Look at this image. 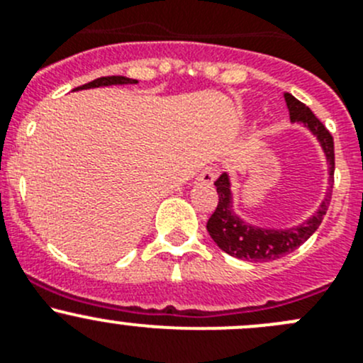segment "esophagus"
Segmentation results:
<instances>
[{
    "mask_svg": "<svg viewBox=\"0 0 363 363\" xmlns=\"http://www.w3.org/2000/svg\"><path fill=\"white\" fill-rule=\"evenodd\" d=\"M215 180H217V173H215L213 167H206V169H203V173L197 177V182L204 183V185H211Z\"/></svg>",
    "mask_w": 363,
    "mask_h": 363,
    "instance_id": "esophagus-1",
    "label": "esophagus"
}]
</instances>
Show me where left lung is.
<instances>
[{"instance_id": "1", "label": "left lung", "mask_w": 363, "mask_h": 363, "mask_svg": "<svg viewBox=\"0 0 363 363\" xmlns=\"http://www.w3.org/2000/svg\"><path fill=\"white\" fill-rule=\"evenodd\" d=\"M286 106H288L291 123H300L318 139L325 159L328 162V192L321 201L314 215L303 220L302 224L291 225V228H263L252 222H247L235 211V199H233L231 180L229 174L224 173L217 182L218 204L213 215L208 220L206 229L211 240L224 250L225 254L238 259L254 261V263H264L284 257L298 249L302 243L307 242L312 233L319 228L323 217L326 215L332 196L333 185V169H335V155H333V138L326 130L325 125L314 116L305 104L296 100L291 93H284Z\"/></svg>"}]
</instances>
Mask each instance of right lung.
<instances>
[{"label":"right lung","instance_id":"1","mask_svg":"<svg viewBox=\"0 0 363 363\" xmlns=\"http://www.w3.org/2000/svg\"><path fill=\"white\" fill-rule=\"evenodd\" d=\"M118 84H138L135 79L123 77V75H109V77H99L95 81L82 84L75 89H89V88H104V86H118Z\"/></svg>","mask_w":363,"mask_h":363}]
</instances>
